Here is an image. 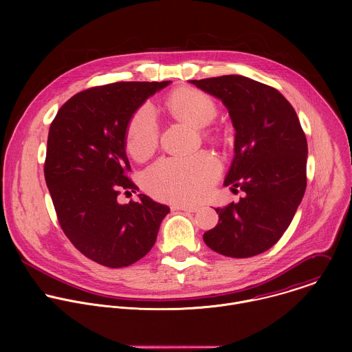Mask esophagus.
<instances>
[{
    "label": "esophagus",
    "instance_id": "1",
    "mask_svg": "<svg viewBox=\"0 0 352 352\" xmlns=\"http://www.w3.org/2000/svg\"><path fill=\"white\" fill-rule=\"evenodd\" d=\"M174 209L177 210H182V212H189V213H195L199 210V206H193V205H175Z\"/></svg>",
    "mask_w": 352,
    "mask_h": 352
}]
</instances>
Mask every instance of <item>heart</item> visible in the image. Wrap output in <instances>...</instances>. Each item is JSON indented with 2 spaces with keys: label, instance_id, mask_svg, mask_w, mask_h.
Wrapping results in <instances>:
<instances>
[{
  "label": "heart",
  "instance_id": "obj_1",
  "mask_svg": "<svg viewBox=\"0 0 352 352\" xmlns=\"http://www.w3.org/2000/svg\"><path fill=\"white\" fill-rule=\"evenodd\" d=\"M168 109L174 116L196 126L208 125L217 113L213 98L192 87L175 90L168 97ZM159 121L148 103L140 106L131 117L125 146L128 153L143 160L155 153L159 144ZM220 173V164L208 152L188 157H164L144 173V185L155 196L170 202L190 204L205 197Z\"/></svg>",
  "mask_w": 352,
  "mask_h": 352
}]
</instances>
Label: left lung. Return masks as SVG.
Instances as JSON below:
<instances>
[{
	"mask_svg": "<svg viewBox=\"0 0 352 352\" xmlns=\"http://www.w3.org/2000/svg\"><path fill=\"white\" fill-rule=\"evenodd\" d=\"M220 98L235 128L224 186L245 193L216 209L219 223L204 234L214 252L250 258L285 232L307 189V136L288 100L274 87L241 75L190 80Z\"/></svg>",
	"mask_w": 352,
	"mask_h": 352,
	"instance_id": "obj_1",
	"label": "left lung"
}]
</instances>
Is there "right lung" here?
<instances>
[{
	"label": "right lung",
	"mask_w": 352,
	"mask_h": 352,
	"mask_svg": "<svg viewBox=\"0 0 352 352\" xmlns=\"http://www.w3.org/2000/svg\"><path fill=\"white\" fill-rule=\"evenodd\" d=\"M171 82H116L72 96L50 125L45 184L58 223L90 261L125 267L153 248L170 208L140 193L118 204L121 190L138 189L128 177L126 126L146 98Z\"/></svg>",
	"instance_id": "obj_1"
}]
</instances>
